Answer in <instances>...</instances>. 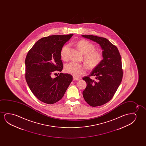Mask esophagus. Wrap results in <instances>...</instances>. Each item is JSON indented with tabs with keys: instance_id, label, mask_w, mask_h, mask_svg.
Returning a JSON list of instances; mask_svg holds the SVG:
<instances>
[{
	"instance_id": "esophagus-1",
	"label": "esophagus",
	"mask_w": 146,
	"mask_h": 146,
	"mask_svg": "<svg viewBox=\"0 0 146 146\" xmlns=\"http://www.w3.org/2000/svg\"><path fill=\"white\" fill-rule=\"evenodd\" d=\"M73 80L74 81H78V80H79V79L78 78H76V77H74L73 78Z\"/></svg>"
}]
</instances>
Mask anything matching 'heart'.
I'll use <instances>...</instances> for the list:
<instances>
[{"label":"heart","mask_w":146,"mask_h":146,"mask_svg":"<svg viewBox=\"0 0 146 146\" xmlns=\"http://www.w3.org/2000/svg\"><path fill=\"white\" fill-rule=\"evenodd\" d=\"M77 46L84 54V60L89 68H96L103 60V55L101 52L95 50V46L88 40H80L77 43ZM69 51V45H64L60 51V55L63 60L68 59ZM65 71L75 77L79 76L86 72V67L83 65L75 62H71L66 64L64 67Z\"/></svg>","instance_id":"b5f03b06"}]
</instances>
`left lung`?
I'll return each instance as SVG.
<instances>
[{
    "mask_svg": "<svg viewBox=\"0 0 146 146\" xmlns=\"http://www.w3.org/2000/svg\"><path fill=\"white\" fill-rule=\"evenodd\" d=\"M82 37L99 44L103 50V59L90 75L83 79L87 86L83 92L84 99L92 107L101 106L111 100L123 78L121 57L118 48L105 38L87 35ZM90 76H95L92 80Z\"/></svg>",
    "mask_w": 146,
    "mask_h": 146,
    "instance_id": "obj_1",
    "label": "left lung"
}]
</instances>
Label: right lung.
<instances>
[{"label":"right lung","instance_id":"1","mask_svg":"<svg viewBox=\"0 0 146 146\" xmlns=\"http://www.w3.org/2000/svg\"><path fill=\"white\" fill-rule=\"evenodd\" d=\"M73 35H54L42 38L26 55V82L34 96L41 102L48 104L58 102L72 82L73 77L69 74L60 73L54 78L52 75L63 69L60 51Z\"/></svg>","mask_w":146,"mask_h":146}]
</instances>
